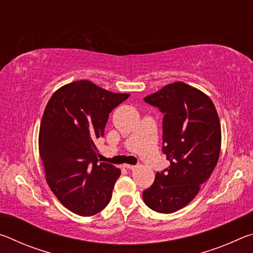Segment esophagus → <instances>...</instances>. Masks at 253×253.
I'll use <instances>...</instances> for the list:
<instances>
[{
    "instance_id": "esophagus-1",
    "label": "esophagus",
    "mask_w": 253,
    "mask_h": 253,
    "mask_svg": "<svg viewBox=\"0 0 253 253\" xmlns=\"http://www.w3.org/2000/svg\"><path fill=\"white\" fill-rule=\"evenodd\" d=\"M124 168H126V169H135L137 166L136 165H129V164H125L124 165Z\"/></svg>"
}]
</instances>
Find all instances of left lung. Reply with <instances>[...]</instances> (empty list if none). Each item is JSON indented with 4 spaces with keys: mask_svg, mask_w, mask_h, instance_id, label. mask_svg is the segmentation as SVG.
Masks as SVG:
<instances>
[{
    "mask_svg": "<svg viewBox=\"0 0 253 253\" xmlns=\"http://www.w3.org/2000/svg\"><path fill=\"white\" fill-rule=\"evenodd\" d=\"M163 118V153L169 166L143 192L149 209L173 213L191 202L211 176L221 151V125L208 95L182 81L144 98Z\"/></svg>",
    "mask_w": 253,
    "mask_h": 253,
    "instance_id": "8db88e82",
    "label": "left lung"
}]
</instances>
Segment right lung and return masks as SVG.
<instances>
[{
    "instance_id": "obj_1",
    "label": "right lung",
    "mask_w": 253,
    "mask_h": 253,
    "mask_svg": "<svg viewBox=\"0 0 253 253\" xmlns=\"http://www.w3.org/2000/svg\"><path fill=\"white\" fill-rule=\"evenodd\" d=\"M130 95L78 80L51 96L41 119L39 154L45 181L62 205L81 216L104 210L121 169L98 164L96 139L105 135L109 113Z\"/></svg>"
}]
</instances>
